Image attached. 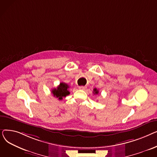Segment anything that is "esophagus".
Instances as JSON below:
<instances>
[{
	"label": "esophagus",
	"mask_w": 157,
	"mask_h": 157,
	"mask_svg": "<svg viewBox=\"0 0 157 157\" xmlns=\"http://www.w3.org/2000/svg\"><path fill=\"white\" fill-rule=\"evenodd\" d=\"M86 88V86H79V89L80 90H85Z\"/></svg>",
	"instance_id": "1"
}]
</instances>
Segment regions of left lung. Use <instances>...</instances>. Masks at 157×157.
<instances>
[{"instance_id":"left-lung-1","label":"left lung","mask_w":157,"mask_h":157,"mask_svg":"<svg viewBox=\"0 0 157 157\" xmlns=\"http://www.w3.org/2000/svg\"><path fill=\"white\" fill-rule=\"evenodd\" d=\"M94 94H98V90H97V88H94Z\"/></svg>"}]
</instances>
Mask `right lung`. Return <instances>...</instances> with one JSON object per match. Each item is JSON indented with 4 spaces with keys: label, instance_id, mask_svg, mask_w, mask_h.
I'll return each instance as SVG.
<instances>
[{
    "label": "right lung",
    "instance_id": "right-lung-1",
    "mask_svg": "<svg viewBox=\"0 0 157 157\" xmlns=\"http://www.w3.org/2000/svg\"><path fill=\"white\" fill-rule=\"evenodd\" d=\"M69 88V86L67 84L62 82V83H60V85L57 86V88L52 89V93L53 94L55 97L58 98V99L62 100L63 97H65L66 96L70 94V92L68 90Z\"/></svg>",
    "mask_w": 157,
    "mask_h": 157
}]
</instances>
